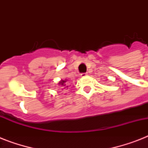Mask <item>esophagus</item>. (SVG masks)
<instances>
[{"instance_id":"obj_1","label":"esophagus","mask_w":148,"mask_h":148,"mask_svg":"<svg viewBox=\"0 0 148 148\" xmlns=\"http://www.w3.org/2000/svg\"><path fill=\"white\" fill-rule=\"evenodd\" d=\"M88 74V73H83V74H81V77H84L87 76Z\"/></svg>"}]
</instances>
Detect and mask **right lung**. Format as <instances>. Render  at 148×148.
<instances>
[{
	"label": "right lung",
	"instance_id": "add662e5",
	"mask_svg": "<svg viewBox=\"0 0 148 148\" xmlns=\"http://www.w3.org/2000/svg\"><path fill=\"white\" fill-rule=\"evenodd\" d=\"M67 81V79H64V80H60L59 82H58V85L60 86L62 90H67L68 88V86L66 85V82Z\"/></svg>",
	"mask_w": 148,
	"mask_h": 148
}]
</instances>
